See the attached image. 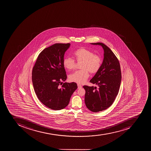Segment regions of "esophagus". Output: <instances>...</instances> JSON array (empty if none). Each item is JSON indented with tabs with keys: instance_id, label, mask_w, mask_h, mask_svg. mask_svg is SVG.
Segmentation results:
<instances>
[{
	"instance_id": "1",
	"label": "esophagus",
	"mask_w": 151,
	"mask_h": 151,
	"mask_svg": "<svg viewBox=\"0 0 151 151\" xmlns=\"http://www.w3.org/2000/svg\"><path fill=\"white\" fill-rule=\"evenodd\" d=\"M77 86H78V89H80V88H81L82 87V86L79 84H77Z\"/></svg>"
}]
</instances>
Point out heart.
I'll return each mask as SVG.
<instances>
[{"label": "heart", "mask_w": 151, "mask_h": 151, "mask_svg": "<svg viewBox=\"0 0 151 151\" xmlns=\"http://www.w3.org/2000/svg\"><path fill=\"white\" fill-rule=\"evenodd\" d=\"M75 60L81 62V70H77L70 74L69 79L71 82L82 84L86 82L89 77V71L91 74H95L101 67L102 60L98 55H94L93 52L84 48L78 49L74 53ZM63 65L68 70L74 69L76 62L73 58L65 57L63 60Z\"/></svg>", "instance_id": "b5f03b06"}]
</instances>
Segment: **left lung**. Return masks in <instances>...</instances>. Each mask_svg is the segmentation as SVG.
Wrapping results in <instances>:
<instances>
[{"instance_id":"obj_1","label":"left lung","mask_w":151,"mask_h":151,"mask_svg":"<svg viewBox=\"0 0 151 151\" xmlns=\"http://www.w3.org/2000/svg\"><path fill=\"white\" fill-rule=\"evenodd\" d=\"M104 49V58L101 67L90 82L98 86H84V101L90 111L97 112L108 108L112 104L119 93L121 81L120 64L111 50L101 42L92 43Z\"/></svg>"}]
</instances>
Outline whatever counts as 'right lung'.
Listing matches in <instances>:
<instances>
[{
	"mask_svg": "<svg viewBox=\"0 0 151 151\" xmlns=\"http://www.w3.org/2000/svg\"><path fill=\"white\" fill-rule=\"evenodd\" d=\"M70 43H55L40 53L32 71L36 94L42 104L55 111L68 106L77 88L76 83H65L67 78L63 60Z\"/></svg>",
	"mask_w": 151,
	"mask_h": 151,
	"instance_id": "right-lung-1",
	"label": "right lung"
}]
</instances>
